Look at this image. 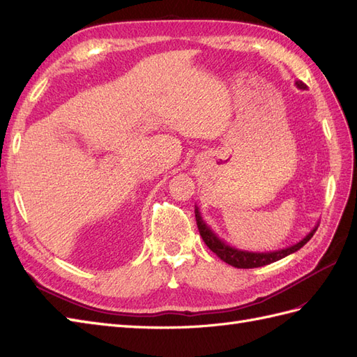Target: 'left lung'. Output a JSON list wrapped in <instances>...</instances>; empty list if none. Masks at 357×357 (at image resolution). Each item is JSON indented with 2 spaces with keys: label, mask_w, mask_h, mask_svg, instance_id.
Returning <instances> with one entry per match:
<instances>
[{
  "label": "left lung",
  "mask_w": 357,
  "mask_h": 357,
  "mask_svg": "<svg viewBox=\"0 0 357 357\" xmlns=\"http://www.w3.org/2000/svg\"><path fill=\"white\" fill-rule=\"evenodd\" d=\"M294 85H296L299 89H307L308 88L307 85L302 82V80H296V82H294ZM195 213H196V221H197V227H199V231H200V236H202L203 241H205L208 248L212 252H215L222 261H226V263L230 264V266H235V268H239V269H251V268L266 266V264H271L273 261H278V260H281L284 257L290 256V254L301 250L305 245V243H307L312 238L315 230H317V227H319V222H317L307 233V236H303L299 242L293 243V245L286 247V248H282V250L261 251V252L260 251H247V250L235 248V247L229 245L227 242H224L217 235V233L208 226V224L205 222V220L202 218V213H200V209H199L197 205H196Z\"/></svg>",
  "instance_id": "8db88e82"
}]
</instances>
